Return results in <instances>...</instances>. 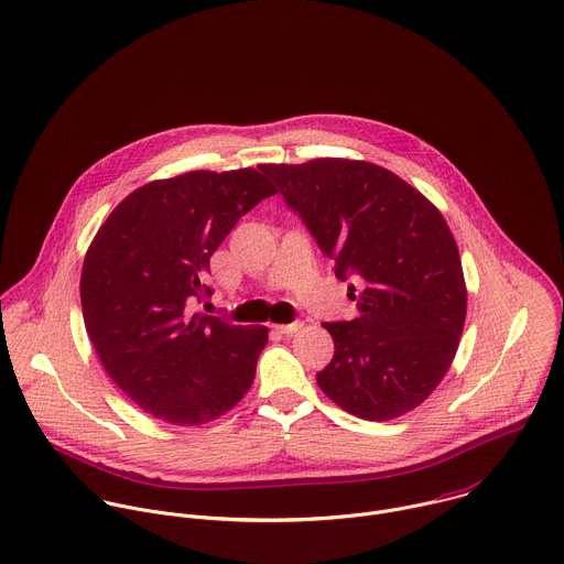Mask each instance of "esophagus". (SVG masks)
<instances>
[{"label": "esophagus", "mask_w": 564, "mask_h": 564, "mask_svg": "<svg viewBox=\"0 0 564 564\" xmlns=\"http://www.w3.org/2000/svg\"><path fill=\"white\" fill-rule=\"evenodd\" d=\"M301 327H303V323H301V321H294V323H290V325H276V332H281V334H285V336H292V334H296Z\"/></svg>", "instance_id": "1"}]
</instances>
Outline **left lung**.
I'll list each match as a JSON object with an SVG mask.
<instances>
[{
	"mask_svg": "<svg viewBox=\"0 0 564 564\" xmlns=\"http://www.w3.org/2000/svg\"><path fill=\"white\" fill-rule=\"evenodd\" d=\"M285 204L336 261L358 318L325 323L332 362L316 373L343 411L387 422L417 409L459 347L468 292L457 241L433 202L384 166L318 158L263 164Z\"/></svg>",
	"mask_w": 564,
	"mask_h": 564,
	"instance_id": "obj_1",
	"label": "left lung"
}]
</instances>
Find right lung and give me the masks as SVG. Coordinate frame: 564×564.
I'll return each mask as SVG.
<instances>
[{
	"mask_svg": "<svg viewBox=\"0 0 564 564\" xmlns=\"http://www.w3.org/2000/svg\"><path fill=\"white\" fill-rule=\"evenodd\" d=\"M257 169L188 171L129 193L91 239L80 307L96 356L144 413L199 426L252 387L268 327L193 314L210 296V254L241 215L274 195Z\"/></svg>",
	"mask_w": 564,
	"mask_h": 564,
	"instance_id": "right-lung-1",
	"label": "right lung"
}]
</instances>
